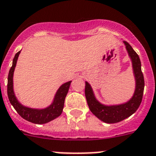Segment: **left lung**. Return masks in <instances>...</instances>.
Listing matches in <instances>:
<instances>
[{
	"instance_id": "8db88e82",
	"label": "left lung",
	"mask_w": 156,
	"mask_h": 156,
	"mask_svg": "<svg viewBox=\"0 0 156 156\" xmlns=\"http://www.w3.org/2000/svg\"><path fill=\"white\" fill-rule=\"evenodd\" d=\"M124 43L128 55L131 59L135 79V90L132 98L125 104L111 106L104 105L96 99L91 86L86 82L85 96L90 110L97 118L108 124L120 122L132 115L139 108L143 97L145 81L143 73L141 72L139 56L128 42L124 41Z\"/></svg>"
}]
</instances>
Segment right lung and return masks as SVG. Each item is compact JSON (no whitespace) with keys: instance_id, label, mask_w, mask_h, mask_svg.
I'll return each mask as SVG.
<instances>
[{"instance_id":"obj_1","label":"right lung","mask_w":156,"mask_h":156,"mask_svg":"<svg viewBox=\"0 0 156 156\" xmlns=\"http://www.w3.org/2000/svg\"><path fill=\"white\" fill-rule=\"evenodd\" d=\"M20 52L21 51L15 54V58H13L12 66L10 69L9 73H8V96L10 103L16 110L20 116L26 121L34 123V124H38V125L49 122L55 118H58V116H60L62 114L65 98L66 97L69 88V86H70L72 81L65 83L58 88L55 95L53 101L48 108H45L44 109H34V108L23 106L22 104H20V102L15 97L14 89H13V76H14V71H15V66H16L17 60H18Z\"/></svg>"}]
</instances>
